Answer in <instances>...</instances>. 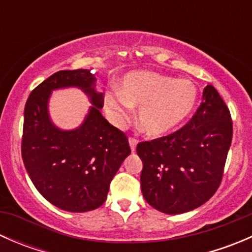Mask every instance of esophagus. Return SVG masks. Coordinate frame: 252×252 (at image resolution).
I'll return each mask as SVG.
<instances>
[{
  "instance_id": "esophagus-1",
  "label": "esophagus",
  "mask_w": 252,
  "mask_h": 252,
  "mask_svg": "<svg viewBox=\"0 0 252 252\" xmlns=\"http://www.w3.org/2000/svg\"><path fill=\"white\" fill-rule=\"evenodd\" d=\"M136 144H138V139H135V138H129V145H130L131 151H135Z\"/></svg>"
}]
</instances>
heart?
Returning <instances> with one entry per match:
<instances>
[{"instance_id":"obj_1","label":"heart","mask_w":252,"mask_h":252,"mask_svg":"<svg viewBox=\"0 0 252 252\" xmlns=\"http://www.w3.org/2000/svg\"><path fill=\"white\" fill-rule=\"evenodd\" d=\"M197 89L192 81L154 72H133L123 80V89L112 88L105 97L112 121L122 126L130 118L133 106L142 130L161 136L177 128L190 116L197 102Z\"/></svg>"}]
</instances>
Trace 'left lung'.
Masks as SVG:
<instances>
[{
	"label": "left lung",
	"instance_id": "obj_1",
	"mask_svg": "<svg viewBox=\"0 0 252 252\" xmlns=\"http://www.w3.org/2000/svg\"><path fill=\"white\" fill-rule=\"evenodd\" d=\"M233 138L229 108L212 85L179 130L139 142L141 191L147 204L168 215L204 205L217 191Z\"/></svg>",
	"mask_w": 252,
	"mask_h": 252
}]
</instances>
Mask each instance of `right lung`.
Returning a JSON list of instances; mask_svg holds the SVG:
<instances>
[{
    "instance_id": "1",
    "label": "right lung",
    "mask_w": 252,
    "mask_h": 252,
    "mask_svg": "<svg viewBox=\"0 0 252 252\" xmlns=\"http://www.w3.org/2000/svg\"><path fill=\"white\" fill-rule=\"evenodd\" d=\"M88 69L60 70L30 93L24 108L22 157L37 191L51 204L69 212H86L107 199L110 184L130 154L128 138L105 119L103 94L95 91ZM83 89L94 106L74 131H61L48 117L52 90Z\"/></svg>"
}]
</instances>
